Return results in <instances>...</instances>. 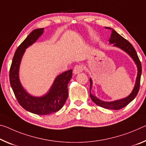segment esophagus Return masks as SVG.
<instances>
[{
  "mask_svg": "<svg viewBox=\"0 0 146 146\" xmlns=\"http://www.w3.org/2000/svg\"><path fill=\"white\" fill-rule=\"evenodd\" d=\"M83 69H84V68H83V66L81 65H77L73 69V73L75 75H77V74L81 73Z\"/></svg>",
  "mask_w": 146,
  "mask_h": 146,
  "instance_id": "34e87169",
  "label": "esophagus"
}]
</instances>
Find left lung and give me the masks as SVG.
<instances>
[{
  "instance_id": "obj_1",
  "label": "left lung",
  "mask_w": 146,
  "mask_h": 146,
  "mask_svg": "<svg viewBox=\"0 0 146 146\" xmlns=\"http://www.w3.org/2000/svg\"><path fill=\"white\" fill-rule=\"evenodd\" d=\"M106 29L112 30V33H111L110 38L109 39V43L110 44H114V47H118L121 48V50H124L126 52L129 56H130L136 64V66H137L138 69V73L137 77H136V82L135 87L132 91V93L127 96V98L119 99V100L114 101H110V102H107V101H103L99 99L96 96L91 94V90L92 86V78L90 79V96L92 100L94 102L98 105V106H101V107L107 108V109H111V110H119L121 108L126 106L129 103H131L134 99L136 98L137 96L140 89V77L141 74H142V65H141V62L138 58L137 53L136 52V50L132 44L129 42L128 41L125 40L124 38H123L121 36H120L118 33H117L114 30L109 27H105Z\"/></svg>"
}]
</instances>
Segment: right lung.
<instances>
[{
  "label": "right lung",
  "mask_w": 146,
  "mask_h": 146,
  "mask_svg": "<svg viewBox=\"0 0 146 146\" xmlns=\"http://www.w3.org/2000/svg\"><path fill=\"white\" fill-rule=\"evenodd\" d=\"M43 30V28L34 30L21 43L15 52L10 69V84L18 103L24 109L38 115L49 114L61 109L68 99V84L73 72L70 69L58 75L49 91L41 97L31 96L23 87L19 77L22 57L26 48L42 35Z\"/></svg>",
  "instance_id": "obj_1"
}]
</instances>
